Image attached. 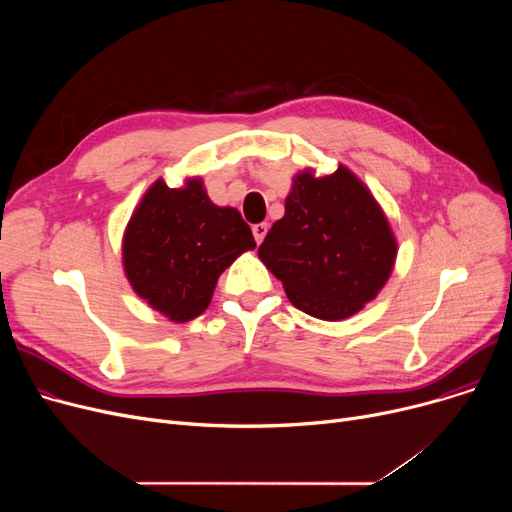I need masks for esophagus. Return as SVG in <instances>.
<instances>
[{
    "label": "esophagus",
    "mask_w": 512,
    "mask_h": 512,
    "mask_svg": "<svg viewBox=\"0 0 512 512\" xmlns=\"http://www.w3.org/2000/svg\"><path fill=\"white\" fill-rule=\"evenodd\" d=\"M265 234H267V224H255V226H253V236H255V240H257V245H261Z\"/></svg>",
    "instance_id": "esophagus-1"
}]
</instances>
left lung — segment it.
<instances>
[{"label": "left lung", "instance_id": "1", "mask_svg": "<svg viewBox=\"0 0 512 512\" xmlns=\"http://www.w3.org/2000/svg\"><path fill=\"white\" fill-rule=\"evenodd\" d=\"M278 220L257 251L288 301L311 317L359 313L388 282L398 245L380 203L346 166L292 178Z\"/></svg>", "mask_w": 512, "mask_h": 512}]
</instances>
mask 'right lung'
I'll return each instance as SVG.
<instances>
[{"label":"right lung","mask_w":512,"mask_h":512,"mask_svg":"<svg viewBox=\"0 0 512 512\" xmlns=\"http://www.w3.org/2000/svg\"><path fill=\"white\" fill-rule=\"evenodd\" d=\"M255 247L240 213L211 203L201 178L182 188L155 180L126 224L122 265L151 309L184 324L209 307L226 267Z\"/></svg>","instance_id":"add662e5"}]
</instances>
